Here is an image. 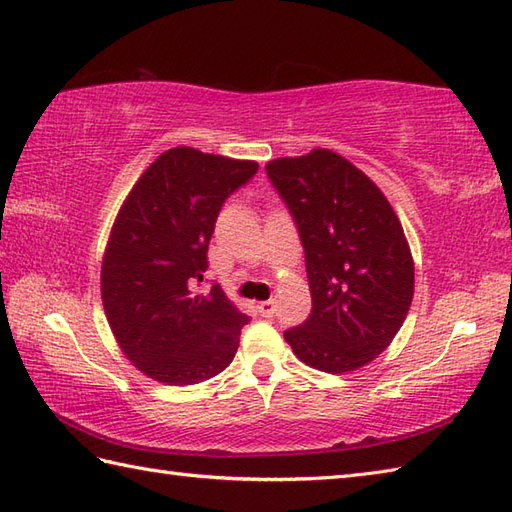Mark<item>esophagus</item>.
<instances>
[{
  "mask_svg": "<svg viewBox=\"0 0 512 512\" xmlns=\"http://www.w3.org/2000/svg\"><path fill=\"white\" fill-rule=\"evenodd\" d=\"M256 309H258V313H260V315H263V317H271V315H274V313H276V302H274V300H267V302H258V306H256Z\"/></svg>",
  "mask_w": 512,
  "mask_h": 512,
  "instance_id": "obj_1",
  "label": "esophagus"
}]
</instances>
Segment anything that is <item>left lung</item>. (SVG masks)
<instances>
[{"label":"left lung","instance_id":"1","mask_svg":"<svg viewBox=\"0 0 512 512\" xmlns=\"http://www.w3.org/2000/svg\"><path fill=\"white\" fill-rule=\"evenodd\" d=\"M298 225L313 309L285 331L293 355L344 374L392 344L414 298L403 225L374 181L328 149L265 166Z\"/></svg>","mask_w":512,"mask_h":512}]
</instances>
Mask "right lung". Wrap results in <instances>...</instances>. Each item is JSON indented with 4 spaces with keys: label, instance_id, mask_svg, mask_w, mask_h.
<instances>
[{
    "label": "right lung",
    "instance_id": "right-lung-1",
    "mask_svg": "<svg viewBox=\"0 0 512 512\" xmlns=\"http://www.w3.org/2000/svg\"><path fill=\"white\" fill-rule=\"evenodd\" d=\"M252 160L177 146L135 181L102 256L100 295L120 350L164 385H195L230 366L249 317L219 285L201 293L225 199L256 175Z\"/></svg>",
    "mask_w": 512,
    "mask_h": 512
}]
</instances>
